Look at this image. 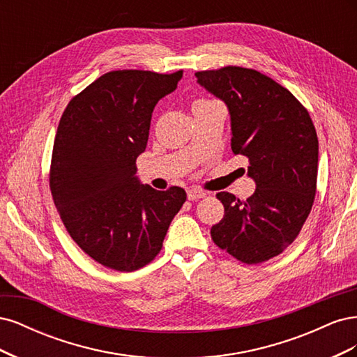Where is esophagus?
Here are the masks:
<instances>
[{
	"mask_svg": "<svg viewBox=\"0 0 357 357\" xmlns=\"http://www.w3.org/2000/svg\"><path fill=\"white\" fill-rule=\"evenodd\" d=\"M205 195H207V193H205L201 189H197V188H192V189L188 190V199L189 201H198V199L204 198Z\"/></svg>",
	"mask_w": 357,
	"mask_h": 357,
	"instance_id": "1",
	"label": "esophagus"
}]
</instances>
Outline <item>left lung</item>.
Listing matches in <instances>:
<instances>
[{"label": "left lung", "instance_id": "1", "mask_svg": "<svg viewBox=\"0 0 357 357\" xmlns=\"http://www.w3.org/2000/svg\"><path fill=\"white\" fill-rule=\"evenodd\" d=\"M231 114V149L248 159L256 183L240 201L219 192L223 219L211 228L222 250L243 264H261L295 241L316 197L319 139L307 109L282 84L252 68L195 73Z\"/></svg>", "mask_w": 357, "mask_h": 357}]
</instances>
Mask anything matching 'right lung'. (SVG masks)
Listing matches in <instances>:
<instances>
[{
	"label": "right lung",
	"mask_w": 357,
	"mask_h": 357,
	"mask_svg": "<svg viewBox=\"0 0 357 357\" xmlns=\"http://www.w3.org/2000/svg\"><path fill=\"white\" fill-rule=\"evenodd\" d=\"M181 75L105 73L74 96L59 121L49 177L53 202L75 244L116 271L152 262L186 201L185 189L156 190L135 176L155 105Z\"/></svg>",
	"instance_id": "add662e5"
}]
</instances>
